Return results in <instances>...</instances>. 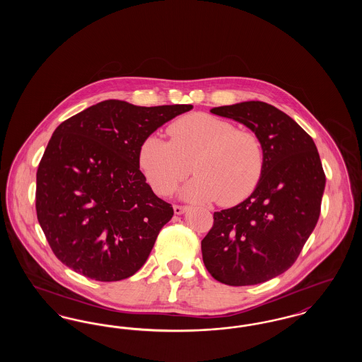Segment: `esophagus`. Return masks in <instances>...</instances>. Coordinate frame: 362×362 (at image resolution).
Segmentation results:
<instances>
[{"instance_id": "34e87169", "label": "esophagus", "mask_w": 362, "mask_h": 362, "mask_svg": "<svg viewBox=\"0 0 362 362\" xmlns=\"http://www.w3.org/2000/svg\"><path fill=\"white\" fill-rule=\"evenodd\" d=\"M187 209L189 206H182V205H173V211H175V214H183L185 211H187Z\"/></svg>"}]
</instances>
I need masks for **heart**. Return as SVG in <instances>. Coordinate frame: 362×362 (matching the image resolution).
<instances>
[{"instance_id":"obj_1","label":"heart","mask_w":362,"mask_h":362,"mask_svg":"<svg viewBox=\"0 0 362 362\" xmlns=\"http://www.w3.org/2000/svg\"><path fill=\"white\" fill-rule=\"evenodd\" d=\"M168 142L145 138L139 148V167L149 186L167 195L195 173L180 195L198 202L238 205L258 187L264 170V149L258 134L238 129L233 122L197 112L179 118L168 129Z\"/></svg>"}]
</instances>
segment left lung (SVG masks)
<instances>
[{"label":"left lung","mask_w":362,"mask_h":362,"mask_svg":"<svg viewBox=\"0 0 362 362\" xmlns=\"http://www.w3.org/2000/svg\"><path fill=\"white\" fill-rule=\"evenodd\" d=\"M210 112L258 134L264 170L247 199L213 214V226L201 243L204 263L225 285L262 284L298 258L320 216L326 175L310 134L274 105L243 102Z\"/></svg>","instance_id":"8db88e82"}]
</instances>
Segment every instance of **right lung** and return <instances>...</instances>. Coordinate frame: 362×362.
Returning a JSON list of instances; mask_svg holds the SVG:
<instances>
[{
	"instance_id": "obj_1",
	"label": "right lung",
	"mask_w": 362,
	"mask_h": 362,
	"mask_svg": "<svg viewBox=\"0 0 362 362\" xmlns=\"http://www.w3.org/2000/svg\"><path fill=\"white\" fill-rule=\"evenodd\" d=\"M191 108L104 100L55 129L36 173V214L65 266L102 282L144 266L173 209L139 171V148Z\"/></svg>"
}]
</instances>
